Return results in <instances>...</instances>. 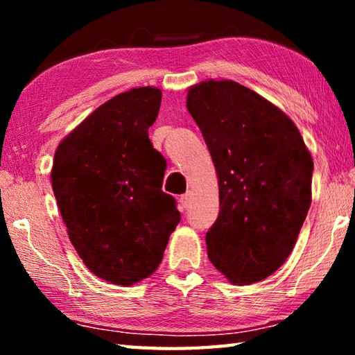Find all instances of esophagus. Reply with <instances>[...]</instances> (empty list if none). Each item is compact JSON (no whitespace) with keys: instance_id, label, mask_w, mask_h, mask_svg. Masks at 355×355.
<instances>
[{"instance_id":"esophagus-1","label":"esophagus","mask_w":355,"mask_h":355,"mask_svg":"<svg viewBox=\"0 0 355 355\" xmlns=\"http://www.w3.org/2000/svg\"><path fill=\"white\" fill-rule=\"evenodd\" d=\"M180 205H182L183 209H186L191 205V192H186V194L180 197Z\"/></svg>"}]
</instances>
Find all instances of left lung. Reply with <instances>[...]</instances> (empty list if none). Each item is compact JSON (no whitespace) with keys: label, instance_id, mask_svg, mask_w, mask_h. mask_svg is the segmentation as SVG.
<instances>
[{"label":"left lung","instance_id":"left-lung-1","mask_svg":"<svg viewBox=\"0 0 355 355\" xmlns=\"http://www.w3.org/2000/svg\"><path fill=\"white\" fill-rule=\"evenodd\" d=\"M186 105L219 178L209 261L232 284L260 282L285 263L307 218L313 159L286 114L235 81L192 86Z\"/></svg>","mask_w":355,"mask_h":355}]
</instances>
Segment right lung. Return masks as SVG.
Returning <instances> with one entry per match:
<instances>
[{
  "label": "right lung",
  "instance_id": "obj_1",
  "mask_svg": "<svg viewBox=\"0 0 355 355\" xmlns=\"http://www.w3.org/2000/svg\"><path fill=\"white\" fill-rule=\"evenodd\" d=\"M161 91L137 87L97 107L59 144L51 184L71 244L110 284L155 272L180 222L161 189L164 158L148 139Z\"/></svg>",
  "mask_w": 355,
  "mask_h": 355
}]
</instances>
